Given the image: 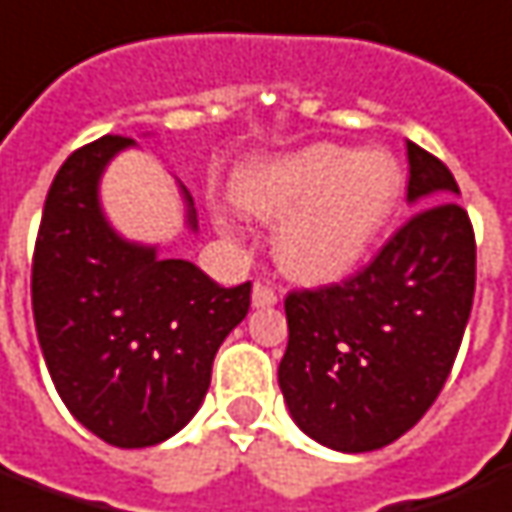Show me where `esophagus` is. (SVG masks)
<instances>
[{"label":"esophagus","mask_w":512,"mask_h":512,"mask_svg":"<svg viewBox=\"0 0 512 512\" xmlns=\"http://www.w3.org/2000/svg\"><path fill=\"white\" fill-rule=\"evenodd\" d=\"M274 305H277V293H274V288H268L263 282H255V288H252V307L263 310V307Z\"/></svg>","instance_id":"1"}]
</instances>
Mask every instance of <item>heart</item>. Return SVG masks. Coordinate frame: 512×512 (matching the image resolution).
Instances as JSON below:
<instances>
[{"label": "heart", "mask_w": 512, "mask_h": 512, "mask_svg": "<svg viewBox=\"0 0 512 512\" xmlns=\"http://www.w3.org/2000/svg\"><path fill=\"white\" fill-rule=\"evenodd\" d=\"M405 194L399 160L385 149L310 144L252 157L230 180V202L260 221H277L274 260L310 288L346 280L371 255Z\"/></svg>", "instance_id": "b5f03b06"}]
</instances>
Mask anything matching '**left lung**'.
<instances>
[{"label": "left lung", "mask_w": 512, "mask_h": 512, "mask_svg": "<svg viewBox=\"0 0 512 512\" xmlns=\"http://www.w3.org/2000/svg\"><path fill=\"white\" fill-rule=\"evenodd\" d=\"M418 210L343 285L285 299L280 391L296 427L335 452L402 438L438 399L466 332L477 249L452 171L407 141Z\"/></svg>", "instance_id": "obj_1"}]
</instances>
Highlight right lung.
Here are the masks:
<instances>
[{"label": "right lung", "instance_id": "add662e5", "mask_svg": "<svg viewBox=\"0 0 512 512\" xmlns=\"http://www.w3.org/2000/svg\"><path fill=\"white\" fill-rule=\"evenodd\" d=\"M132 138L105 135L60 166L32 257V313L49 377L85 430L119 449L169 441L196 416L224 338L252 285L221 288L160 244L124 238L102 207V177ZM185 227L194 199L180 182Z\"/></svg>", "mask_w": 512, "mask_h": 512}]
</instances>
